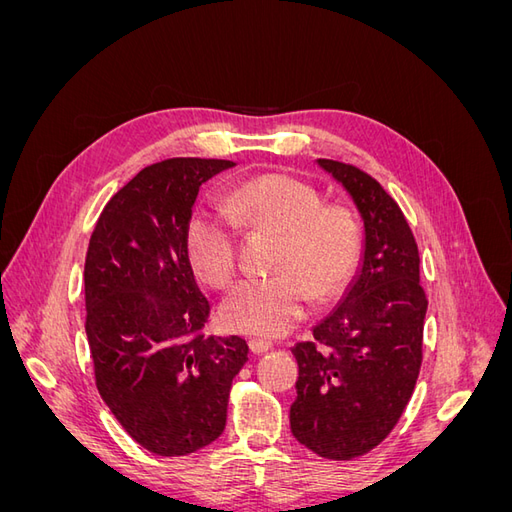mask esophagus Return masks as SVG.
<instances>
[{"mask_svg": "<svg viewBox=\"0 0 512 512\" xmlns=\"http://www.w3.org/2000/svg\"><path fill=\"white\" fill-rule=\"evenodd\" d=\"M247 346H250L252 354H265V352L271 350L273 344L267 342V339H250V342H247Z\"/></svg>", "mask_w": 512, "mask_h": 512, "instance_id": "34e87169", "label": "esophagus"}]
</instances>
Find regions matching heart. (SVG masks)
<instances>
[{"label": "heart", "instance_id": "b5f03b06", "mask_svg": "<svg viewBox=\"0 0 512 512\" xmlns=\"http://www.w3.org/2000/svg\"><path fill=\"white\" fill-rule=\"evenodd\" d=\"M222 209L192 211L183 232L185 256L198 277L226 286L237 269V224L275 228L273 269L245 277L220 305L230 331L275 337L297 324L307 303L331 299L350 282L361 254V228L339 205H324L307 183L288 175H262L232 188Z\"/></svg>", "mask_w": 512, "mask_h": 512}]
</instances>
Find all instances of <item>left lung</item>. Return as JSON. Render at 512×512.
I'll return each instance as SVG.
<instances>
[{"instance_id": "8db88e82", "label": "left lung", "mask_w": 512, "mask_h": 512, "mask_svg": "<svg viewBox=\"0 0 512 512\" xmlns=\"http://www.w3.org/2000/svg\"><path fill=\"white\" fill-rule=\"evenodd\" d=\"M363 220L359 267L342 299L290 352L299 365L290 431L324 459L361 457L389 436L421 369L425 292L418 250L395 200L363 170L316 160Z\"/></svg>"}]
</instances>
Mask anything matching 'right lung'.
Returning <instances> with one entry per match:
<instances>
[{"instance_id":"1","label":"right lung","mask_w":512,"mask_h":512,"mask_svg":"<svg viewBox=\"0 0 512 512\" xmlns=\"http://www.w3.org/2000/svg\"><path fill=\"white\" fill-rule=\"evenodd\" d=\"M232 166L173 158L143 168L89 239L85 333L98 391L130 438L162 457L220 438L247 361L241 337L203 333L209 301L183 247L200 185Z\"/></svg>"}]
</instances>
